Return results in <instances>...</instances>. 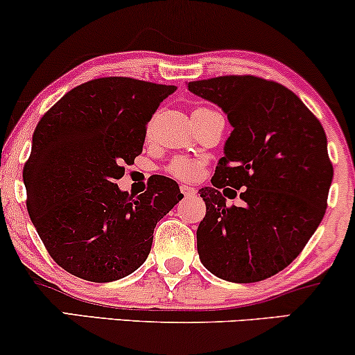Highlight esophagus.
<instances>
[{
	"mask_svg": "<svg viewBox=\"0 0 355 355\" xmlns=\"http://www.w3.org/2000/svg\"><path fill=\"white\" fill-rule=\"evenodd\" d=\"M180 191L183 193V196H191V195H195V189H191V187H189V185H182V187H180Z\"/></svg>",
	"mask_w": 355,
	"mask_h": 355,
	"instance_id": "34e87169",
	"label": "esophagus"
}]
</instances>
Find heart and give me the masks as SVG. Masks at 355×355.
Wrapping results in <instances>:
<instances>
[{
  "instance_id": "heart-1",
  "label": "heart",
  "mask_w": 355,
  "mask_h": 355,
  "mask_svg": "<svg viewBox=\"0 0 355 355\" xmlns=\"http://www.w3.org/2000/svg\"><path fill=\"white\" fill-rule=\"evenodd\" d=\"M203 160L193 159V157H177L168 166V172L173 177L185 182H195L203 175Z\"/></svg>"
}]
</instances>
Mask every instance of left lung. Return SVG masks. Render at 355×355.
Masks as SVG:
<instances>
[{"instance_id": "obj_1", "label": "left lung", "mask_w": 355, "mask_h": 355, "mask_svg": "<svg viewBox=\"0 0 355 355\" xmlns=\"http://www.w3.org/2000/svg\"><path fill=\"white\" fill-rule=\"evenodd\" d=\"M187 87L218 105L233 127L211 187L198 190L207 205L196 230L200 261L232 283L275 276L326 213L334 175L326 132L296 94L272 80L221 76ZM238 194L241 205L228 207L225 198Z\"/></svg>"}]
</instances>
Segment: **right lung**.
Segmentation results:
<instances>
[{
  "label": "right lung",
  "instance_id": "right-lung-1",
  "mask_svg": "<svg viewBox=\"0 0 355 355\" xmlns=\"http://www.w3.org/2000/svg\"><path fill=\"white\" fill-rule=\"evenodd\" d=\"M175 91L130 78L94 79L42 115L23 180L29 218L62 270L110 283L147 259L157 221L183 195L164 175L139 196L115 182L142 153L147 123Z\"/></svg>",
  "mask_w": 355,
  "mask_h": 355
}]
</instances>
